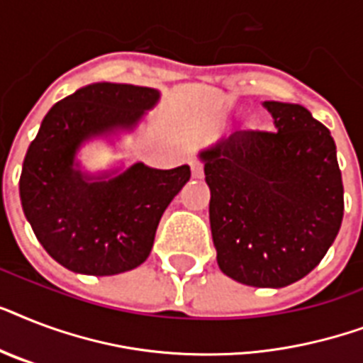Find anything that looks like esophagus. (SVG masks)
Returning a JSON list of instances; mask_svg holds the SVG:
<instances>
[{
    "label": "esophagus",
    "instance_id": "1",
    "mask_svg": "<svg viewBox=\"0 0 363 363\" xmlns=\"http://www.w3.org/2000/svg\"><path fill=\"white\" fill-rule=\"evenodd\" d=\"M190 167H192L194 179H201V177H203V164H201L199 160H192V162H190Z\"/></svg>",
    "mask_w": 363,
    "mask_h": 363
}]
</instances>
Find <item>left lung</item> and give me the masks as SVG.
<instances>
[{
	"label": "left lung",
	"mask_w": 363,
	"mask_h": 363,
	"mask_svg": "<svg viewBox=\"0 0 363 363\" xmlns=\"http://www.w3.org/2000/svg\"><path fill=\"white\" fill-rule=\"evenodd\" d=\"M277 131H235L201 152L224 275L282 288L320 264L343 220L335 141L301 105L264 101Z\"/></svg>",
	"instance_id": "left-lung-1"
}]
</instances>
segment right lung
Masks as SVG:
<instances>
[{
	"label": "right lung",
	"mask_w": 363,
	"mask_h": 363,
	"mask_svg": "<svg viewBox=\"0 0 363 363\" xmlns=\"http://www.w3.org/2000/svg\"><path fill=\"white\" fill-rule=\"evenodd\" d=\"M156 101L154 88L98 82L58 101L43 118L26 152L20 199L43 248L67 269L107 277L141 265L164 211L190 181L188 165L135 164L96 182L73 169L84 139L130 128Z\"/></svg>",
	"instance_id": "1"
}]
</instances>
